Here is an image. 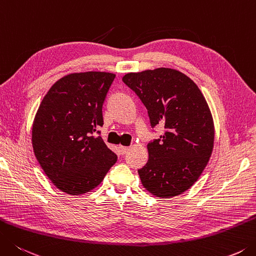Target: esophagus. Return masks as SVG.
<instances>
[{
    "label": "esophagus",
    "mask_w": 256,
    "mask_h": 256,
    "mask_svg": "<svg viewBox=\"0 0 256 256\" xmlns=\"http://www.w3.org/2000/svg\"><path fill=\"white\" fill-rule=\"evenodd\" d=\"M129 150V147H124V146H119V152L122 155H124Z\"/></svg>",
    "instance_id": "1"
}]
</instances>
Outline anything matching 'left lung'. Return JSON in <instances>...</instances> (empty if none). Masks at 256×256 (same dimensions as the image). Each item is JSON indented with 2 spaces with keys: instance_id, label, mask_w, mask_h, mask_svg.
I'll return each instance as SVG.
<instances>
[{
  "instance_id": "obj_1",
  "label": "left lung",
  "mask_w": 256,
  "mask_h": 256,
  "mask_svg": "<svg viewBox=\"0 0 256 256\" xmlns=\"http://www.w3.org/2000/svg\"><path fill=\"white\" fill-rule=\"evenodd\" d=\"M122 81L147 108L152 127L165 128L147 144L148 162L138 170L144 187L162 198L180 195L198 180L214 147L213 117L203 94L170 68L130 72Z\"/></svg>"
}]
</instances>
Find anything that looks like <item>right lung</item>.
Instances as JSON below:
<instances>
[{
    "label": "right lung",
    "mask_w": 256,
    "mask_h": 256,
    "mask_svg": "<svg viewBox=\"0 0 256 256\" xmlns=\"http://www.w3.org/2000/svg\"><path fill=\"white\" fill-rule=\"evenodd\" d=\"M114 76L98 71L66 76L51 86L38 109L32 127L34 155L49 180L66 194L94 190L117 162L98 130Z\"/></svg>",
    "instance_id": "obj_1"
}]
</instances>
